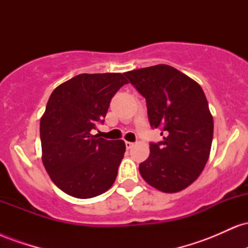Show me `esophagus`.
<instances>
[{
  "mask_svg": "<svg viewBox=\"0 0 248 248\" xmlns=\"http://www.w3.org/2000/svg\"><path fill=\"white\" fill-rule=\"evenodd\" d=\"M124 144H126V148H127V149H130V148H132V147L134 146L133 142H129V141H126V142H124Z\"/></svg>",
  "mask_w": 248,
  "mask_h": 248,
  "instance_id": "1",
  "label": "esophagus"
}]
</instances>
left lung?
<instances>
[{
  "instance_id": "1",
  "label": "left lung",
  "mask_w": 248,
  "mask_h": 248,
  "mask_svg": "<svg viewBox=\"0 0 248 248\" xmlns=\"http://www.w3.org/2000/svg\"><path fill=\"white\" fill-rule=\"evenodd\" d=\"M146 99L148 119L163 140L150 143L149 157L139 167L142 178L162 192H178L203 171L211 150L213 118L203 90L169 65L124 73Z\"/></svg>"
}]
</instances>
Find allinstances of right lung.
Listing matches in <instances>:
<instances>
[{"label": "right lung", "instance_id": "1", "mask_svg": "<svg viewBox=\"0 0 248 248\" xmlns=\"http://www.w3.org/2000/svg\"><path fill=\"white\" fill-rule=\"evenodd\" d=\"M128 80L121 73H82L55 88L41 119L42 161L62 191L76 198L106 192L118 176L126 144L91 134Z\"/></svg>", "mask_w": 248, "mask_h": 248}]
</instances>
